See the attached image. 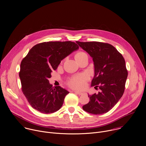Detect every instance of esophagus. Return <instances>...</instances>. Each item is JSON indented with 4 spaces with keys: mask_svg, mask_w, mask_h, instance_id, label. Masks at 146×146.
Returning a JSON list of instances; mask_svg holds the SVG:
<instances>
[{
    "mask_svg": "<svg viewBox=\"0 0 146 146\" xmlns=\"http://www.w3.org/2000/svg\"><path fill=\"white\" fill-rule=\"evenodd\" d=\"M74 92H75L76 94H78V95H82L83 94V93L82 92H79V91H74Z\"/></svg>",
    "mask_w": 146,
    "mask_h": 146,
    "instance_id": "obj_1",
    "label": "esophagus"
}]
</instances>
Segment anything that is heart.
<instances>
[{"mask_svg":"<svg viewBox=\"0 0 146 146\" xmlns=\"http://www.w3.org/2000/svg\"><path fill=\"white\" fill-rule=\"evenodd\" d=\"M86 54L84 52L79 51L76 54V58H79L82 55ZM88 79V77L86 75L81 74L74 76L69 82V84L70 87L76 88V89H81L83 88L86 86V81Z\"/></svg>","mask_w":146,"mask_h":146,"instance_id":"b5f03b06","label":"heart"}]
</instances>
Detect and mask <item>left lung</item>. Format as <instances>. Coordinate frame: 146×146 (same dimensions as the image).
Returning a JSON list of instances; mask_svg holds the SVG:
<instances>
[{
    "mask_svg": "<svg viewBox=\"0 0 146 146\" xmlns=\"http://www.w3.org/2000/svg\"><path fill=\"white\" fill-rule=\"evenodd\" d=\"M76 43L92 58L95 75L91 86L100 90L98 94L88 95L90 101L82 109L94 114L106 113L116 105L124 92L128 76L125 61L110 44L98 41Z\"/></svg>",
    "mask_w": 146,
    "mask_h": 146,
    "instance_id": "obj_1",
    "label": "left lung"
}]
</instances>
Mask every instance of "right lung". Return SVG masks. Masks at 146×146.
<instances>
[{
    "mask_svg": "<svg viewBox=\"0 0 146 146\" xmlns=\"http://www.w3.org/2000/svg\"><path fill=\"white\" fill-rule=\"evenodd\" d=\"M78 48L70 41L43 42L33 46L23 59L19 73L22 91L33 109L50 114L62 106L69 92L60 86L52 87L48 78L61 60Z\"/></svg>",
    "mask_w": 146,
    "mask_h": 146,
    "instance_id": "1",
    "label": "right lung"
}]
</instances>
